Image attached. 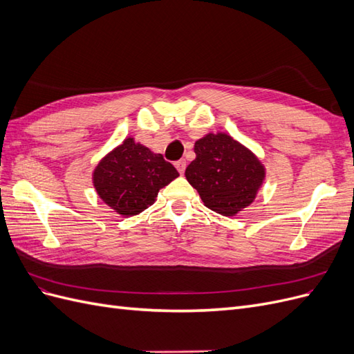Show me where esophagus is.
Instances as JSON below:
<instances>
[{
  "mask_svg": "<svg viewBox=\"0 0 354 354\" xmlns=\"http://www.w3.org/2000/svg\"><path fill=\"white\" fill-rule=\"evenodd\" d=\"M176 168H177V171H178L180 174H183L185 169H186V160H185V159L177 160V162H176Z\"/></svg>",
  "mask_w": 354,
  "mask_h": 354,
  "instance_id": "1",
  "label": "esophagus"
}]
</instances>
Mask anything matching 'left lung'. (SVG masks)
Wrapping results in <instances>:
<instances>
[{
  "label": "left lung",
  "instance_id": "left-lung-1",
  "mask_svg": "<svg viewBox=\"0 0 354 354\" xmlns=\"http://www.w3.org/2000/svg\"><path fill=\"white\" fill-rule=\"evenodd\" d=\"M196 158L186 178L203 205L224 217L248 208L266 180V167L251 149L227 133H208L195 142Z\"/></svg>",
  "mask_w": 354,
  "mask_h": 354
}]
</instances>
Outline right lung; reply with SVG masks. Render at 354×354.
I'll list each match as a JSON object with an SVG mask.
<instances>
[{"mask_svg":"<svg viewBox=\"0 0 354 354\" xmlns=\"http://www.w3.org/2000/svg\"><path fill=\"white\" fill-rule=\"evenodd\" d=\"M178 177L160 153L127 137L106 153L93 169L99 198L118 216L133 217L153 205L158 192Z\"/></svg>","mask_w":354,"mask_h":354,"instance_id":"obj_1","label":"right lung"}]
</instances>
